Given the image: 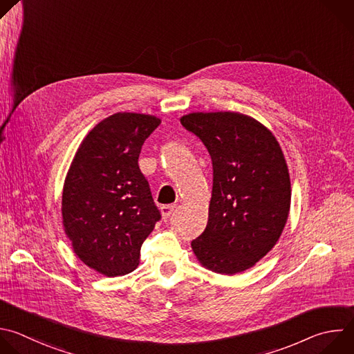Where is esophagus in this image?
Segmentation results:
<instances>
[{
    "label": "esophagus",
    "mask_w": 354,
    "mask_h": 354,
    "mask_svg": "<svg viewBox=\"0 0 354 354\" xmlns=\"http://www.w3.org/2000/svg\"><path fill=\"white\" fill-rule=\"evenodd\" d=\"M174 211H175V205H162V207H161L162 219H164L165 222H168L169 218H171V215L174 214Z\"/></svg>",
    "instance_id": "obj_1"
}]
</instances>
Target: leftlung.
I'll list each match as a JSON object with an SVG mask.
<instances>
[{"label": "left lung", "mask_w": 354, "mask_h": 354, "mask_svg": "<svg viewBox=\"0 0 354 354\" xmlns=\"http://www.w3.org/2000/svg\"><path fill=\"white\" fill-rule=\"evenodd\" d=\"M180 124L207 147L212 193L204 232L192 242L203 267L234 275L278 242L290 208V178L275 136L239 112H193Z\"/></svg>", "instance_id": "obj_1"}]
</instances>
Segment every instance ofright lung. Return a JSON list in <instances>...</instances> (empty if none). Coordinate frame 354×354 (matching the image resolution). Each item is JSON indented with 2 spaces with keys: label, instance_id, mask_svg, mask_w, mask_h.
<instances>
[{
  "label": "right lung",
  "instance_id": "obj_1",
  "mask_svg": "<svg viewBox=\"0 0 354 354\" xmlns=\"http://www.w3.org/2000/svg\"><path fill=\"white\" fill-rule=\"evenodd\" d=\"M157 116L118 112L97 124L77 149L62 192V222L75 254L106 277L132 272L161 214L139 168Z\"/></svg>",
  "mask_w": 354,
  "mask_h": 354
}]
</instances>
